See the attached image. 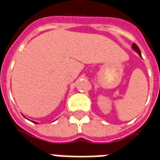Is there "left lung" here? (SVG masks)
<instances>
[{
  "label": "left lung",
  "mask_w": 160,
  "mask_h": 160,
  "mask_svg": "<svg viewBox=\"0 0 160 160\" xmlns=\"http://www.w3.org/2000/svg\"><path fill=\"white\" fill-rule=\"evenodd\" d=\"M132 49L134 50V51H135V52H137L139 53V55H140V56H141V53H140V48H139V47H138V46H137L136 44H134V43H133V44H132Z\"/></svg>",
  "instance_id": "8db88e82"
}]
</instances>
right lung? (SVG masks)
<instances>
[{
	"instance_id": "obj_1",
	"label": "right lung",
	"mask_w": 160,
	"mask_h": 160,
	"mask_svg": "<svg viewBox=\"0 0 160 160\" xmlns=\"http://www.w3.org/2000/svg\"><path fill=\"white\" fill-rule=\"evenodd\" d=\"M35 123H36V122H35Z\"/></svg>"
}]
</instances>
